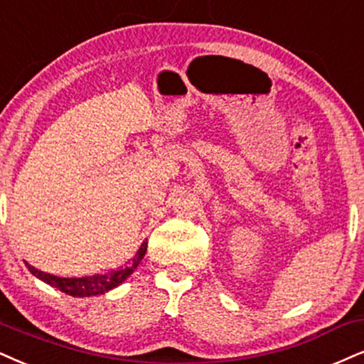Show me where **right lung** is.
Wrapping results in <instances>:
<instances>
[{"label":"right lung","mask_w":364,"mask_h":364,"mask_svg":"<svg viewBox=\"0 0 364 364\" xmlns=\"http://www.w3.org/2000/svg\"><path fill=\"white\" fill-rule=\"evenodd\" d=\"M146 241H143V245L138 250V253L134 255L132 262H129L127 267H121L118 270H113L109 273H105V275H92V277H82V278H64V277H55L50 275V273H45L37 270L31 264L25 263L28 267L30 273H33L35 277L43 280L45 284L55 287L60 291H64L67 295H73V297H91V295H100L105 294V291L114 289L119 284H123L127 278L132 275V273L136 270V267L145 257L146 253Z\"/></svg>","instance_id":"1"}]
</instances>
